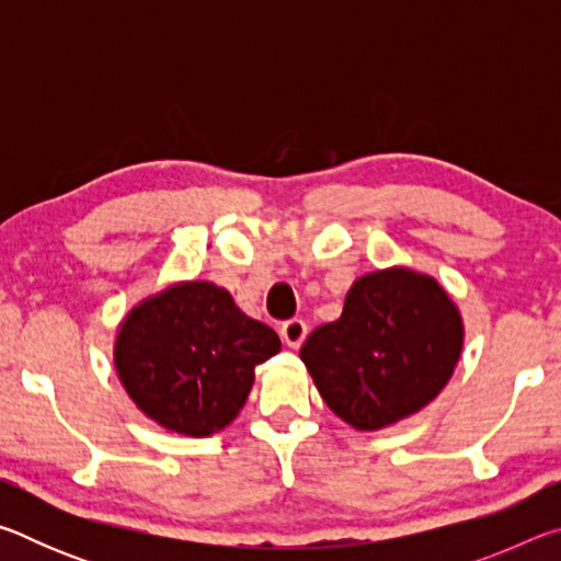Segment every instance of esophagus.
<instances>
[{
    "label": "esophagus",
    "instance_id": "1",
    "mask_svg": "<svg viewBox=\"0 0 561 561\" xmlns=\"http://www.w3.org/2000/svg\"><path fill=\"white\" fill-rule=\"evenodd\" d=\"M279 334H282L284 344H287L289 348H299L304 344V339H307V334H309V327L304 319H289L282 324Z\"/></svg>",
    "mask_w": 561,
    "mask_h": 561
}]
</instances>
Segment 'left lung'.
Here are the masks:
<instances>
[{
  "mask_svg": "<svg viewBox=\"0 0 561 561\" xmlns=\"http://www.w3.org/2000/svg\"><path fill=\"white\" fill-rule=\"evenodd\" d=\"M462 348V321L435 279L396 267L348 289L336 321L304 341L321 398L358 431L421 411L443 391Z\"/></svg>",
  "mask_w": 561,
  "mask_h": 561,
  "instance_id": "8db88e82",
  "label": "left lung"
}]
</instances>
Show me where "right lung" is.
<instances>
[{
	"label": "right lung",
	"mask_w": 561,
	"mask_h": 561,
	"mask_svg": "<svg viewBox=\"0 0 561 561\" xmlns=\"http://www.w3.org/2000/svg\"><path fill=\"white\" fill-rule=\"evenodd\" d=\"M282 348L230 291L187 282L130 311L116 341L121 383L146 415L183 435H213L240 413L254 366Z\"/></svg>",
	"instance_id": "add662e5"
}]
</instances>
